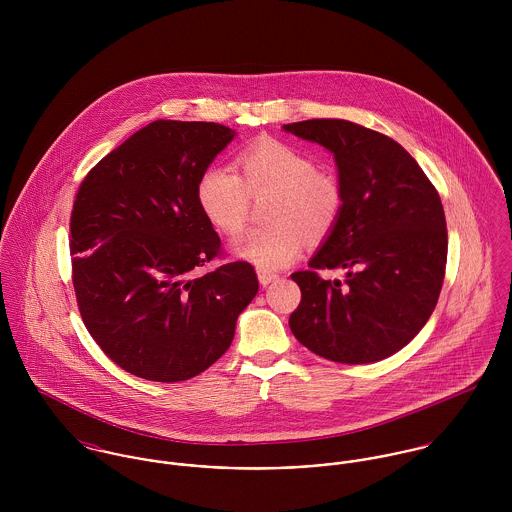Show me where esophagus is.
<instances>
[{
    "label": "esophagus",
    "instance_id": "esophagus-1",
    "mask_svg": "<svg viewBox=\"0 0 512 512\" xmlns=\"http://www.w3.org/2000/svg\"><path fill=\"white\" fill-rule=\"evenodd\" d=\"M258 278H260V284H262V286H268V284H272V282L278 280V274L260 268V270H258Z\"/></svg>",
    "mask_w": 512,
    "mask_h": 512
}]
</instances>
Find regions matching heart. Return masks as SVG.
I'll return each mask as SVG.
<instances>
[{
    "label": "heart",
    "mask_w": 512,
    "mask_h": 512,
    "mask_svg": "<svg viewBox=\"0 0 512 512\" xmlns=\"http://www.w3.org/2000/svg\"><path fill=\"white\" fill-rule=\"evenodd\" d=\"M240 175L224 165H209L197 181V203L207 220L222 232L242 230L250 199L270 195L264 219L270 224L252 228L234 240L232 250L262 270L292 264L309 240L323 238L339 219L343 191L339 181L315 169L301 149L280 140H260L238 159Z\"/></svg>",
    "instance_id": "1"
}]
</instances>
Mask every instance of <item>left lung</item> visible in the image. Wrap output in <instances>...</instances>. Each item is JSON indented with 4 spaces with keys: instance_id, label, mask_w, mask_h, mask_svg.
Returning a JSON list of instances; mask_svg holds the SVG:
<instances>
[{
    "instance_id": "left-lung-1",
    "label": "left lung",
    "mask_w": 512,
    "mask_h": 512,
    "mask_svg": "<svg viewBox=\"0 0 512 512\" xmlns=\"http://www.w3.org/2000/svg\"><path fill=\"white\" fill-rule=\"evenodd\" d=\"M333 151L343 209L309 270L292 274L301 301L295 339L343 365L382 361L406 347L436 309L447 262V228L436 187L392 138L349 120L284 126ZM321 269H347L346 282Z\"/></svg>"
}]
</instances>
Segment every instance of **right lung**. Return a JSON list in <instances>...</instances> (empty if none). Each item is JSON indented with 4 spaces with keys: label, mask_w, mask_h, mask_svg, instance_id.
I'll list each match as a JSON object with an SVG mask.
<instances>
[{
    "label": "right lung",
    "mask_w": 512,
    "mask_h": 512,
    "mask_svg": "<svg viewBox=\"0 0 512 512\" xmlns=\"http://www.w3.org/2000/svg\"><path fill=\"white\" fill-rule=\"evenodd\" d=\"M234 132L155 120L102 157L71 213L80 317L106 357L155 382L189 380L220 359L258 292L248 262H224L197 181Z\"/></svg>",
    "instance_id": "right-lung-1"
}]
</instances>
